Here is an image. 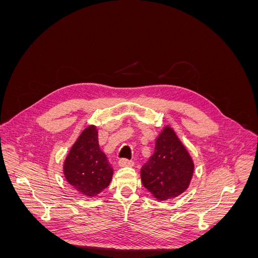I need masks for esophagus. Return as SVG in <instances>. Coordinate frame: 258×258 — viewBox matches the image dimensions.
Returning <instances> with one entry per match:
<instances>
[{
  "label": "esophagus",
  "mask_w": 258,
  "mask_h": 258,
  "mask_svg": "<svg viewBox=\"0 0 258 258\" xmlns=\"http://www.w3.org/2000/svg\"><path fill=\"white\" fill-rule=\"evenodd\" d=\"M134 163H135L134 161L129 160V159H126V158H122V159H120L118 161V165L120 167H132V166H134Z\"/></svg>",
  "instance_id": "34e87169"
}]
</instances>
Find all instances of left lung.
Listing matches in <instances>:
<instances>
[{
	"label": "left lung",
	"mask_w": 258,
	"mask_h": 258,
	"mask_svg": "<svg viewBox=\"0 0 258 258\" xmlns=\"http://www.w3.org/2000/svg\"><path fill=\"white\" fill-rule=\"evenodd\" d=\"M194 162L172 128L165 127L156 140L155 152L141 169L145 188L158 200L177 197L188 187Z\"/></svg>",
	"instance_id": "1"
}]
</instances>
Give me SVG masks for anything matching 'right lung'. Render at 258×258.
<instances>
[{"label": "right lung", "instance_id": "add662e5", "mask_svg": "<svg viewBox=\"0 0 258 258\" xmlns=\"http://www.w3.org/2000/svg\"><path fill=\"white\" fill-rule=\"evenodd\" d=\"M63 173L70 185L89 197L97 196L110 185L113 169L100 150L96 126L86 128L70 150Z\"/></svg>", "mask_w": 258, "mask_h": 258}]
</instances>
